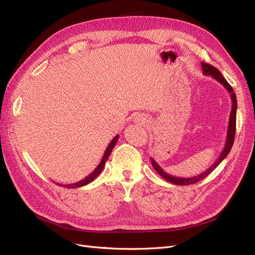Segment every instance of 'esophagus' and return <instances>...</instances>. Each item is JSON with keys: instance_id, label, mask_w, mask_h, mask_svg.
<instances>
[{"instance_id": "34e87169", "label": "esophagus", "mask_w": 255, "mask_h": 255, "mask_svg": "<svg viewBox=\"0 0 255 255\" xmlns=\"http://www.w3.org/2000/svg\"><path fill=\"white\" fill-rule=\"evenodd\" d=\"M135 120H137V121H141V122L143 121V120H142V117H140V116H138L137 118H135Z\"/></svg>"}]
</instances>
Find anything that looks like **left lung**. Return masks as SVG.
Listing matches in <instances>:
<instances>
[{
    "instance_id": "obj_1",
    "label": "left lung",
    "mask_w": 255,
    "mask_h": 255,
    "mask_svg": "<svg viewBox=\"0 0 255 255\" xmlns=\"http://www.w3.org/2000/svg\"><path fill=\"white\" fill-rule=\"evenodd\" d=\"M202 66V70H203V74L204 75H211L213 76V79H215L217 82H219L223 87H225L229 92H230V97L231 100H232V107H231V114H230V119H229V127H228V132H227V139H226V143H225V148L221 151L219 157L216 159L215 163L208 168L204 172H202L201 174L196 175V176H191V177H176V176H172L170 174H168L167 172H165V170L161 168L154 158L151 157V163L152 166L155 169L156 172L163 176L164 179L168 182H170L172 184L175 185H189V184H195L199 181L203 180L204 177H206L208 174L212 173L216 167H217L221 161L227 157L228 154L230 153L231 149H232V145L234 143V138H235V129H236V111H237V100H236V96L234 94L233 88L231 87V85L227 82V80L223 78V75L220 73V71L218 70L217 68H215L214 66H211L205 63H201Z\"/></svg>"
}]
</instances>
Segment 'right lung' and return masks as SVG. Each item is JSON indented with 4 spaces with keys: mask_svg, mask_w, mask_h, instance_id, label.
I'll return each instance as SVG.
<instances>
[{
    "mask_svg": "<svg viewBox=\"0 0 255 255\" xmlns=\"http://www.w3.org/2000/svg\"><path fill=\"white\" fill-rule=\"evenodd\" d=\"M118 138H119V135H117V136L113 138V140L110 142L109 146H107V148H106V150H105V152H104V154H103V157H102L101 161H100V164L98 165V167H97V168L95 169V170L92 171L88 176L85 177L84 180L79 181L78 183L67 184V185L58 184V185H60V186H64V187H66V188H79V187L85 186V185H87V184L91 183L92 181H94V180L96 179V177H97L100 173L102 172V170H103V168H104V166H105V163H106L107 158H109V156L111 155V153H112V151H113V149H114V146L116 145V143H117V141H118Z\"/></svg>",
    "mask_w": 255,
    "mask_h": 255,
    "instance_id": "add662e5",
    "label": "right lung"
}]
</instances>
